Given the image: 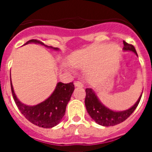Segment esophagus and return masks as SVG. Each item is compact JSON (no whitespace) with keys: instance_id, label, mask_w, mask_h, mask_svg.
Instances as JSON below:
<instances>
[{"instance_id":"esophagus-1","label":"esophagus","mask_w":152,"mask_h":152,"mask_svg":"<svg viewBox=\"0 0 152 152\" xmlns=\"http://www.w3.org/2000/svg\"><path fill=\"white\" fill-rule=\"evenodd\" d=\"M75 86L77 88H83V84L82 82H80L79 80H77L75 82Z\"/></svg>"}]
</instances>
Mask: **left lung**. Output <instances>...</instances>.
<instances>
[{
	"label": "left lung",
	"instance_id": "obj_1",
	"mask_svg": "<svg viewBox=\"0 0 152 152\" xmlns=\"http://www.w3.org/2000/svg\"><path fill=\"white\" fill-rule=\"evenodd\" d=\"M123 44H124L123 49L125 51H132L137 55V52L133 45L127 43L125 41H123ZM85 92V106L88 113L97 124L103 126H115L125 121L127 118L129 117L130 115L138 107L142 95V94L138 101L131 108L121 112H116L111 110L106 107L103 103H100V100H98L97 96L95 94L94 91L91 88H86Z\"/></svg>",
	"mask_w": 152,
	"mask_h": 152
}]
</instances>
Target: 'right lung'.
<instances>
[{
  "instance_id": "add662e5",
  "label": "right lung",
  "mask_w": 152,
  "mask_h": 152,
  "mask_svg": "<svg viewBox=\"0 0 152 152\" xmlns=\"http://www.w3.org/2000/svg\"><path fill=\"white\" fill-rule=\"evenodd\" d=\"M29 42L41 44L45 45V47H49L55 50H58V48L47 46L39 40H29L26 44ZM10 86H11L13 100L21 113L30 123L39 127H43V128H52L61 122V119L65 114L67 104L69 102L72 93L75 90V85L73 84V82L68 84L58 82L56 85L54 92L45 101L42 102L36 106H27L21 103L17 99L15 93L13 91L11 80H10Z\"/></svg>"
}]
</instances>
